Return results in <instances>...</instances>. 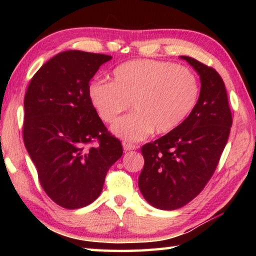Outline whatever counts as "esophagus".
<instances>
[{"label": "esophagus", "instance_id": "34e87169", "mask_svg": "<svg viewBox=\"0 0 256 256\" xmlns=\"http://www.w3.org/2000/svg\"><path fill=\"white\" fill-rule=\"evenodd\" d=\"M138 148L136 146H134L132 144H126V142H124L123 144V149L124 151H131V150H136Z\"/></svg>", "mask_w": 256, "mask_h": 256}]
</instances>
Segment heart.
Wrapping results in <instances>:
<instances>
[{
	"label": "heart",
	"instance_id": "heart-1",
	"mask_svg": "<svg viewBox=\"0 0 256 256\" xmlns=\"http://www.w3.org/2000/svg\"><path fill=\"white\" fill-rule=\"evenodd\" d=\"M200 86L190 68L154 60H133L112 72V82L92 80L90 104L104 122L112 123L130 107L134 112L118 120L112 132L128 141H140L154 131L170 133L196 107Z\"/></svg>",
	"mask_w": 256,
	"mask_h": 256
}]
</instances>
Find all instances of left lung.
I'll return each mask as SVG.
<instances>
[{"label": "left lung", "mask_w": 256, "mask_h": 256, "mask_svg": "<svg viewBox=\"0 0 256 256\" xmlns=\"http://www.w3.org/2000/svg\"><path fill=\"white\" fill-rule=\"evenodd\" d=\"M185 60L200 76L201 90L190 114L174 131L141 148L144 166L138 188L160 210L188 204L214 175L232 124L224 84L214 68L190 56Z\"/></svg>", "instance_id": "8db88e82"}]
</instances>
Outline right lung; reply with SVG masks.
Instances as JSON below:
<instances>
[{
  "label": "right lung",
  "instance_id": "obj_1",
  "mask_svg": "<svg viewBox=\"0 0 256 256\" xmlns=\"http://www.w3.org/2000/svg\"><path fill=\"white\" fill-rule=\"evenodd\" d=\"M112 56L66 50L32 76L24 96V141L40 185L66 209H79L100 196L110 168L122 157L94 110L86 86ZM94 140L98 146L90 147Z\"/></svg>",
  "mask_w": 256,
  "mask_h": 256
}]
</instances>
